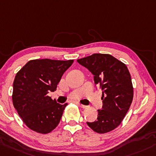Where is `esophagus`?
Returning a JSON list of instances; mask_svg holds the SVG:
<instances>
[{
	"mask_svg": "<svg viewBox=\"0 0 156 156\" xmlns=\"http://www.w3.org/2000/svg\"><path fill=\"white\" fill-rule=\"evenodd\" d=\"M79 105H80V107L82 108H87V105H81V104H79Z\"/></svg>",
	"mask_w": 156,
	"mask_h": 156,
	"instance_id": "obj_1",
	"label": "esophagus"
}]
</instances>
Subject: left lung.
Listing matches in <instances>:
<instances>
[{"mask_svg":"<svg viewBox=\"0 0 156 156\" xmlns=\"http://www.w3.org/2000/svg\"><path fill=\"white\" fill-rule=\"evenodd\" d=\"M77 61L94 75L95 84L102 90V109L98 110L96 121L87 123L97 133L114 130L125 117L133 99V87L127 66L106 54H93Z\"/></svg>","mask_w":156,"mask_h":156,"instance_id":"left-lung-1","label":"left lung"}]
</instances>
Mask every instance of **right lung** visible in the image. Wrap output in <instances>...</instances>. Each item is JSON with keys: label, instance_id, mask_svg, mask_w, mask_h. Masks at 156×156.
Segmentation results:
<instances>
[{"label": "right lung", "instance_id": "right-lung-1", "mask_svg": "<svg viewBox=\"0 0 156 156\" xmlns=\"http://www.w3.org/2000/svg\"><path fill=\"white\" fill-rule=\"evenodd\" d=\"M73 63V60H32L16 74L13 105L31 130L47 134L59 124L67 103H57L47 94L56 90L62 75Z\"/></svg>", "mask_w": 156, "mask_h": 156}]
</instances>
